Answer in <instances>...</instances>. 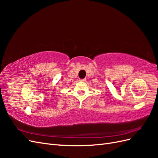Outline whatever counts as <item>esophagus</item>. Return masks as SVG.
<instances>
[{
	"label": "esophagus",
	"mask_w": 158,
	"mask_h": 158,
	"mask_svg": "<svg viewBox=\"0 0 158 158\" xmlns=\"http://www.w3.org/2000/svg\"><path fill=\"white\" fill-rule=\"evenodd\" d=\"M80 82H85V78H84V79H80Z\"/></svg>",
	"instance_id": "1"
}]
</instances>
